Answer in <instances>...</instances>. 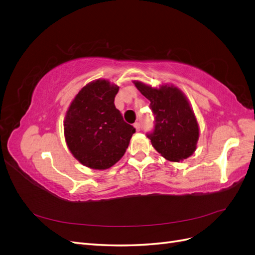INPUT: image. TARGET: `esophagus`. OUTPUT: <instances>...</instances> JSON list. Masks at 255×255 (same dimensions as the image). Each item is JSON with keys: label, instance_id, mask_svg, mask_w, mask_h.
Instances as JSON below:
<instances>
[{"label": "esophagus", "instance_id": "1", "mask_svg": "<svg viewBox=\"0 0 255 255\" xmlns=\"http://www.w3.org/2000/svg\"><path fill=\"white\" fill-rule=\"evenodd\" d=\"M134 128H136V130H139L140 129V123H138V122L134 123Z\"/></svg>", "mask_w": 255, "mask_h": 255}]
</instances>
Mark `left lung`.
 Returning <instances> with one entry per match:
<instances>
[{"label": "left lung", "instance_id": "8db88e82", "mask_svg": "<svg viewBox=\"0 0 255 255\" xmlns=\"http://www.w3.org/2000/svg\"><path fill=\"white\" fill-rule=\"evenodd\" d=\"M134 84L151 102L155 126L146 136L154 149L176 163L192 155L199 139V126L187 98L173 85L153 88L138 81Z\"/></svg>", "mask_w": 255, "mask_h": 255}]
</instances>
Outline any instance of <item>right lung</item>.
<instances>
[{"label": "right lung", "mask_w": 255, "mask_h": 255, "mask_svg": "<svg viewBox=\"0 0 255 255\" xmlns=\"http://www.w3.org/2000/svg\"><path fill=\"white\" fill-rule=\"evenodd\" d=\"M119 87L106 80L84 86L67 111L64 121L66 142L84 166L98 170L111 168L125 155L133 126L116 109Z\"/></svg>", "instance_id": "right-lung-1"}]
</instances>
